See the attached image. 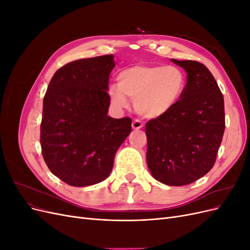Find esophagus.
Instances as JSON below:
<instances>
[{
	"label": "esophagus",
	"instance_id": "1",
	"mask_svg": "<svg viewBox=\"0 0 250 250\" xmlns=\"http://www.w3.org/2000/svg\"><path fill=\"white\" fill-rule=\"evenodd\" d=\"M132 128L134 130H139L141 128H143V123L140 120H134L132 122Z\"/></svg>",
	"mask_w": 250,
	"mask_h": 250
}]
</instances>
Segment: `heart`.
I'll return each mask as SVG.
<instances>
[{
    "label": "heart",
    "mask_w": 250,
    "mask_h": 250,
    "mask_svg": "<svg viewBox=\"0 0 250 250\" xmlns=\"http://www.w3.org/2000/svg\"><path fill=\"white\" fill-rule=\"evenodd\" d=\"M119 84L108 88L111 103L126 108L130 98L141 116L155 119L176 106L186 87L185 74L176 66L131 65L118 76Z\"/></svg>",
    "instance_id": "b5f03b06"
}]
</instances>
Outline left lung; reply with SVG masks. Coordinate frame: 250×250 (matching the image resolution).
<instances>
[{
  "mask_svg": "<svg viewBox=\"0 0 250 250\" xmlns=\"http://www.w3.org/2000/svg\"><path fill=\"white\" fill-rule=\"evenodd\" d=\"M187 72L178 104L146 124L147 165L167 186H186L213 168L222 142L223 95L208 67L195 60L171 59Z\"/></svg>",
  "mask_w": 250,
  "mask_h": 250,
  "instance_id": "left-lung-1",
  "label": "left lung"
}]
</instances>
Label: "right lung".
I'll use <instances>...</instances> for the list:
<instances>
[{
  "mask_svg": "<svg viewBox=\"0 0 250 250\" xmlns=\"http://www.w3.org/2000/svg\"><path fill=\"white\" fill-rule=\"evenodd\" d=\"M113 55L75 60L52 77L43 98L41 145L50 171L65 184L87 187L106 179L131 119L107 116Z\"/></svg>",
  "mask_w": 250,
  "mask_h": 250,
  "instance_id": "obj_1",
  "label": "right lung"
}]
</instances>
